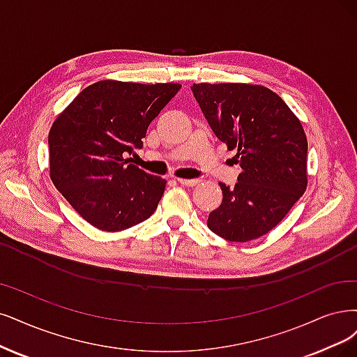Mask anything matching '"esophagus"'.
<instances>
[{
  "label": "esophagus",
  "mask_w": 357,
  "mask_h": 357,
  "mask_svg": "<svg viewBox=\"0 0 357 357\" xmlns=\"http://www.w3.org/2000/svg\"><path fill=\"white\" fill-rule=\"evenodd\" d=\"M178 182L181 183V185H185V187H195L197 183L200 182V179H185V178H181V179H178Z\"/></svg>",
  "instance_id": "1"
}]
</instances>
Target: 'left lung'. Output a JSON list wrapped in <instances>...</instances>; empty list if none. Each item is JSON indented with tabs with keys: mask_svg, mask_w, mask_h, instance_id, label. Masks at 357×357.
Listing matches in <instances>:
<instances>
[{
	"mask_svg": "<svg viewBox=\"0 0 357 357\" xmlns=\"http://www.w3.org/2000/svg\"><path fill=\"white\" fill-rule=\"evenodd\" d=\"M192 94L215 135L241 167L207 227L232 243L268 234L307 187V139L296 114L273 91L247 84H194Z\"/></svg>",
	"mask_w": 357,
	"mask_h": 357,
	"instance_id": "left-lung-1",
	"label": "left lung"
}]
</instances>
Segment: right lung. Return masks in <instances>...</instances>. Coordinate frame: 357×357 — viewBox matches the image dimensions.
I'll return each instance as SVG.
<instances>
[{"instance_id":"1","label":"right lung","mask_w":357,"mask_h":357,"mask_svg":"<svg viewBox=\"0 0 357 357\" xmlns=\"http://www.w3.org/2000/svg\"><path fill=\"white\" fill-rule=\"evenodd\" d=\"M179 84L100 81L89 85L52 123L50 176L92 227L117 232L149 219L166 181L129 163L150 123Z\"/></svg>"}]
</instances>
